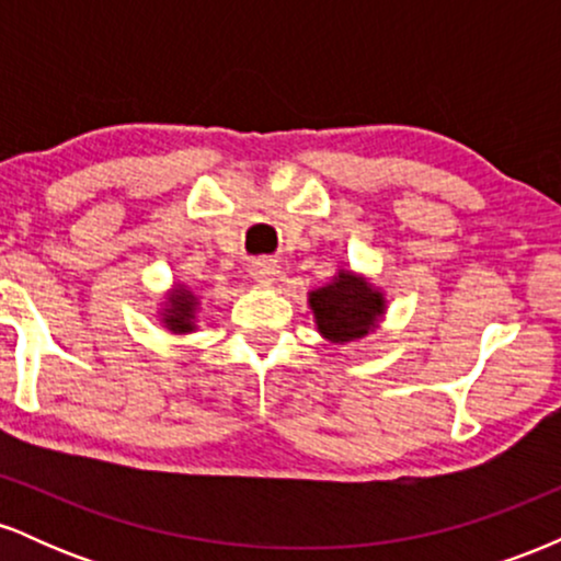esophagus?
<instances>
[{"label":"esophagus","instance_id":"esophagus-1","mask_svg":"<svg viewBox=\"0 0 561 561\" xmlns=\"http://www.w3.org/2000/svg\"><path fill=\"white\" fill-rule=\"evenodd\" d=\"M250 274H253V279L261 282V285H268V282H274L276 274H279V266H276V261L272 259H259L250 266Z\"/></svg>","mask_w":561,"mask_h":561}]
</instances>
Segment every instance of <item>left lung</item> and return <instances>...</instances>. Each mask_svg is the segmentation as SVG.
<instances>
[{"label":"left lung","instance_id":"8db88e82","mask_svg":"<svg viewBox=\"0 0 561 561\" xmlns=\"http://www.w3.org/2000/svg\"><path fill=\"white\" fill-rule=\"evenodd\" d=\"M311 308L319 332L332 343L364 337L385 311L382 295L375 293L362 276L340 272L332 285L311 293Z\"/></svg>","mask_w":561,"mask_h":561}]
</instances>
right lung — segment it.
<instances>
[{
	"label": "right lung",
	"mask_w": 561,
	"mask_h": 561,
	"mask_svg": "<svg viewBox=\"0 0 561 561\" xmlns=\"http://www.w3.org/2000/svg\"><path fill=\"white\" fill-rule=\"evenodd\" d=\"M192 313H195V298H192L186 289H179L171 298L169 317H165V324L171 327L173 332H190L192 330Z\"/></svg>",
	"instance_id": "add662e5"
}]
</instances>
